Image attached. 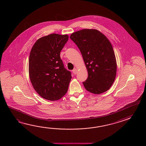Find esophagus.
I'll return each instance as SVG.
<instances>
[{
    "instance_id": "34e87169",
    "label": "esophagus",
    "mask_w": 146,
    "mask_h": 146,
    "mask_svg": "<svg viewBox=\"0 0 146 146\" xmlns=\"http://www.w3.org/2000/svg\"><path fill=\"white\" fill-rule=\"evenodd\" d=\"M72 72H73V73H74V74H77L78 72V70L77 69H74L72 70Z\"/></svg>"
}]
</instances>
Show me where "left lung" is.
<instances>
[{"instance_id":"left-lung-1","label":"left lung","mask_w":146,"mask_h":146,"mask_svg":"<svg viewBox=\"0 0 146 146\" xmlns=\"http://www.w3.org/2000/svg\"><path fill=\"white\" fill-rule=\"evenodd\" d=\"M70 38L80 50L87 68L88 76L83 82L85 89L96 94L109 90L116 78L117 63L109 39L94 29L74 32Z\"/></svg>"}]
</instances>
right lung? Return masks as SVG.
I'll return each instance as SVG.
<instances>
[{
	"mask_svg": "<svg viewBox=\"0 0 146 146\" xmlns=\"http://www.w3.org/2000/svg\"><path fill=\"white\" fill-rule=\"evenodd\" d=\"M68 38L67 34H49L38 38L32 47L29 77L34 90L45 99L58 100L68 91L72 76L64 68L60 53Z\"/></svg>",
	"mask_w": 146,
	"mask_h": 146,
	"instance_id": "right-lung-1",
	"label": "right lung"
}]
</instances>
